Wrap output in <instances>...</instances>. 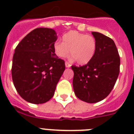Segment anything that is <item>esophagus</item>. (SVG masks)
I'll use <instances>...</instances> for the list:
<instances>
[{"mask_svg":"<svg viewBox=\"0 0 134 134\" xmlns=\"http://www.w3.org/2000/svg\"><path fill=\"white\" fill-rule=\"evenodd\" d=\"M65 65H66V68H70L71 66V64L69 62H65Z\"/></svg>","mask_w":134,"mask_h":134,"instance_id":"1","label":"esophagus"}]
</instances>
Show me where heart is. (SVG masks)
<instances>
[{
    "label": "heart",
    "instance_id": "heart-1",
    "mask_svg": "<svg viewBox=\"0 0 134 134\" xmlns=\"http://www.w3.org/2000/svg\"><path fill=\"white\" fill-rule=\"evenodd\" d=\"M97 41L92 35L70 31L62 37V42L54 43L55 55L64 58L68 56L70 51L71 55L79 64H86L94 57L97 50Z\"/></svg>",
    "mask_w": 134,
    "mask_h": 134
}]
</instances>
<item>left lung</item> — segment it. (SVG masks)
I'll list each match as a JSON object with an SVG mask.
<instances>
[{
    "label": "left lung",
    "mask_w": 134,
    "mask_h": 134,
    "mask_svg": "<svg viewBox=\"0 0 134 134\" xmlns=\"http://www.w3.org/2000/svg\"><path fill=\"white\" fill-rule=\"evenodd\" d=\"M92 34L97 45L93 59L84 66H72L74 93L79 99L89 103L107 97L120 70V58L113 40L98 32Z\"/></svg>",
    "instance_id": "left-lung-1"
}]
</instances>
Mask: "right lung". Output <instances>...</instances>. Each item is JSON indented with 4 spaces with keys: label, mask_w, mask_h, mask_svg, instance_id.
Instances as JSON below:
<instances>
[{
    "label": "right lung",
    "mask_w": 134,
    "mask_h": 134,
    "mask_svg": "<svg viewBox=\"0 0 134 134\" xmlns=\"http://www.w3.org/2000/svg\"><path fill=\"white\" fill-rule=\"evenodd\" d=\"M54 29L37 28L15 48L12 79L17 93L27 102L41 104L50 100L65 70L64 60L54 52Z\"/></svg>",
    "instance_id": "right-lung-1"
}]
</instances>
